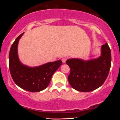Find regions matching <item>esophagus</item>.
Wrapping results in <instances>:
<instances>
[{
    "label": "esophagus",
    "instance_id": "34e87169",
    "mask_svg": "<svg viewBox=\"0 0 120 120\" xmlns=\"http://www.w3.org/2000/svg\"><path fill=\"white\" fill-rule=\"evenodd\" d=\"M67 59H68V58H67V57H63V58H62L61 60H62V61H63V63H65L66 62V61H67Z\"/></svg>",
    "mask_w": 120,
    "mask_h": 120
}]
</instances>
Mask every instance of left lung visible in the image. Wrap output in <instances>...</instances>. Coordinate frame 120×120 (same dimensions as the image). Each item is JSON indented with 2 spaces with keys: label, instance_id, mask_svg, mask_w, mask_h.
I'll return each instance as SVG.
<instances>
[{
  "label": "left lung",
  "instance_id": "1",
  "mask_svg": "<svg viewBox=\"0 0 120 120\" xmlns=\"http://www.w3.org/2000/svg\"><path fill=\"white\" fill-rule=\"evenodd\" d=\"M66 64L71 69L68 79L71 86L79 91H91L101 86L108 77L111 64V49L105 43L101 46V55L98 58L85 61L68 59Z\"/></svg>",
  "mask_w": 120,
  "mask_h": 120
}]
</instances>
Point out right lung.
<instances>
[{
    "label": "right lung",
    "instance_id": "1",
    "mask_svg": "<svg viewBox=\"0 0 120 120\" xmlns=\"http://www.w3.org/2000/svg\"><path fill=\"white\" fill-rule=\"evenodd\" d=\"M24 33L15 39L9 55V68L15 83L21 89L35 93L45 90L49 86L52 76L60 65L61 60L49 62L38 67L30 68L20 63L17 54L19 40Z\"/></svg>",
    "mask_w": 120,
    "mask_h": 120
}]
</instances>
